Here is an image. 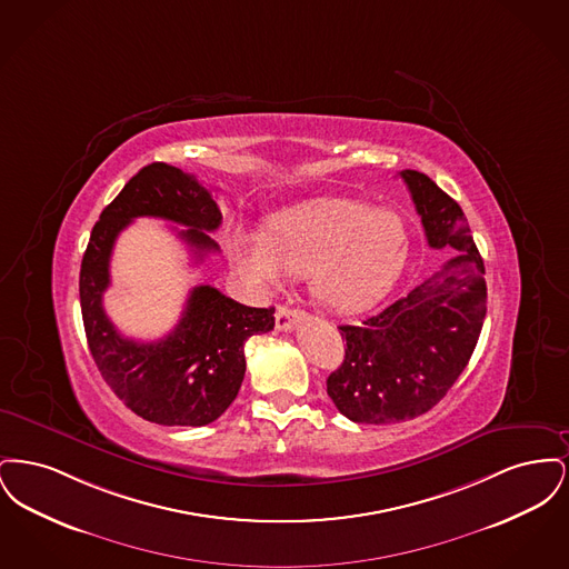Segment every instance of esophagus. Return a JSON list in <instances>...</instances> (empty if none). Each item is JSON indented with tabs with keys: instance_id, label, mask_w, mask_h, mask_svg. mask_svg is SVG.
I'll use <instances>...</instances> for the list:
<instances>
[{
	"instance_id": "esophagus-1",
	"label": "esophagus",
	"mask_w": 569,
	"mask_h": 569,
	"mask_svg": "<svg viewBox=\"0 0 569 569\" xmlns=\"http://www.w3.org/2000/svg\"><path fill=\"white\" fill-rule=\"evenodd\" d=\"M300 318H302V311L290 309L286 305H279L277 311H274V326H277V330H290V328L297 326Z\"/></svg>"
}]
</instances>
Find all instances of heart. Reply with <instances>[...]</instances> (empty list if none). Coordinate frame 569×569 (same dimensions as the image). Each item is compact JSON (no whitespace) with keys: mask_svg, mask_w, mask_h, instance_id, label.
Here are the masks:
<instances>
[{"mask_svg":"<svg viewBox=\"0 0 569 569\" xmlns=\"http://www.w3.org/2000/svg\"><path fill=\"white\" fill-rule=\"evenodd\" d=\"M228 256L262 292L277 290L283 272L307 274L311 297L325 309L358 313L383 297L403 271L409 230L390 209L325 198L274 217L267 232H234Z\"/></svg>","mask_w":569,"mask_h":569,"instance_id":"b5f03b06","label":"heart"}]
</instances>
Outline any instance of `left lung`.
Wrapping results in <instances>:
<instances>
[{"mask_svg":"<svg viewBox=\"0 0 569 569\" xmlns=\"http://www.w3.org/2000/svg\"><path fill=\"white\" fill-rule=\"evenodd\" d=\"M401 179L429 247H452L457 256L376 316L339 326L346 358L326 390L360 425H395L437 406L467 367L487 316L485 260L459 202L418 170Z\"/></svg>","mask_w":569,"mask_h":569,"instance_id":"1","label":"left lung"}]
</instances>
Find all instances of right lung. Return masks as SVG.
I'll use <instances>...</instances> for the list:
<instances>
[{"label": "right lung", "instance_id": "add662e5", "mask_svg": "<svg viewBox=\"0 0 569 569\" xmlns=\"http://www.w3.org/2000/svg\"><path fill=\"white\" fill-rule=\"evenodd\" d=\"M136 217H160L186 226L179 237L196 260L219 247L209 237L221 223L211 191L196 177L163 162L140 168L102 211L81 264L82 325L100 373L136 416L163 427H204L237 399L244 378V341L269 332L274 309L244 307L217 288L198 286L186 311L158 341H134L110 322L102 297L110 286V256Z\"/></svg>", "mask_w": 569, "mask_h": 569}]
</instances>
